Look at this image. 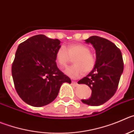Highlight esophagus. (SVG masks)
Returning <instances> with one entry per match:
<instances>
[{
  "instance_id": "obj_1",
  "label": "esophagus",
  "mask_w": 134,
  "mask_h": 134,
  "mask_svg": "<svg viewBox=\"0 0 134 134\" xmlns=\"http://www.w3.org/2000/svg\"><path fill=\"white\" fill-rule=\"evenodd\" d=\"M72 84H73L75 87H77V86H78V83H77L76 81H72Z\"/></svg>"
}]
</instances>
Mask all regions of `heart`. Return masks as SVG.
I'll use <instances>...</instances> for the list:
<instances>
[{"label": "heart", "instance_id": "obj_1", "mask_svg": "<svg viewBox=\"0 0 134 134\" xmlns=\"http://www.w3.org/2000/svg\"><path fill=\"white\" fill-rule=\"evenodd\" d=\"M73 58L74 65L69 67L65 70V73L73 79L81 77L85 73L92 71L96 63L95 57L90 52V48L82 43H71L67 47L61 46L57 49L55 54L56 61L60 68L63 69L67 66L70 61V57Z\"/></svg>", "mask_w": 134, "mask_h": 134}]
</instances>
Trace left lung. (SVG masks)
I'll return each instance as SVG.
<instances>
[{
  "label": "left lung",
  "mask_w": 134,
  "mask_h": 134,
  "mask_svg": "<svg viewBox=\"0 0 134 134\" xmlns=\"http://www.w3.org/2000/svg\"><path fill=\"white\" fill-rule=\"evenodd\" d=\"M85 41L92 45L97 59L92 71L78 82L92 90L91 97L81 101L90 106H100L110 99L118 88L124 70L122 53L114 43L103 37L93 36Z\"/></svg>",
  "instance_id": "obj_1"
}]
</instances>
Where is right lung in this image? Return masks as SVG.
Returning <instances> with one entry per match:
<instances>
[{
	"label": "right lung",
	"mask_w": 134,
	"mask_h": 134,
	"mask_svg": "<svg viewBox=\"0 0 134 134\" xmlns=\"http://www.w3.org/2000/svg\"><path fill=\"white\" fill-rule=\"evenodd\" d=\"M60 43L57 39L39 34L18 46L12 75L16 92L27 104L46 106L55 99L63 82L71 84L69 77L59 69L55 62Z\"/></svg>",
	"instance_id": "add662e5"
}]
</instances>
